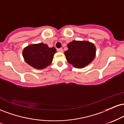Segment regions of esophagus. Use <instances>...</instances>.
<instances>
[{
	"label": "esophagus",
	"mask_w": 124,
	"mask_h": 124,
	"mask_svg": "<svg viewBox=\"0 0 124 124\" xmlns=\"http://www.w3.org/2000/svg\"><path fill=\"white\" fill-rule=\"evenodd\" d=\"M57 51L59 52H63V49H62V48H59V49H57Z\"/></svg>",
	"instance_id": "esophagus-1"
}]
</instances>
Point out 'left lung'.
<instances>
[{"label":"left lung","instance_id":"obj_1","mask_svg":"<svg viewBox=\"0 0 124 124\" xmlns=\"http://www.w3.org/2000/svg\"><path fill=\"white\" fill-rule=\"evenodd\" d=\"M68 47L65 52L66 60L75 68H83L94 59L96 47L91 42L73 41L68 44Z\"/></svg>","mask_w":124,"mask_h":124}]
</instances>
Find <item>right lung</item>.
<instances>
[{
	"label": "right lung",
	"mask_w": 124,
	"mask_h": 124,
	"mask_svg": "<svg viewBox=\"0 0 124 124\" xmlns=\"http://www.w3.org/2000/svg\"><path fill=\"white\" fill-rule=\"evenodd\" d=\"M56 51L54 47L49 48L46 44L39 43L25 47L23 55L28 65L35 69H42L51 63Z\"/></svg>",
	"instance_id": "right-lung-1"
}]
</instances>
